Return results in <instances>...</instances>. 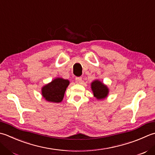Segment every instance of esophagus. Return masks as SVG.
<instances>
[{
  "label": "esophagus",
  "instance_id": "esophagus-1",
  "mask_svg": "<svg viewBox=\"0 0 155 155\" xmlns=\"http://www.w3.org/2000/svg\"><path fill=\"white\" fill-rule=\"evenodd\" d=\"M75 81L77 84H81L82 83V77H76Z\"/></svg>",
  "mask_w": 155,
  "mask_h": 155
}]
</instances>
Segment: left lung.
Masks as SVG:
<instances>
[{"label":"left lung","instance_id":"left-lung-1","mask_svg":"<svg viewBox=\"0 0 155 155\" xmlns=\"http://www.w3.org/2000/svg\"><path fill=\"white\" fill-rule=\"evenodd\" d=\"M91 89L94 97L97 99H104L108 95L109 89L102 82L95 80L91 83Z\"/></svg>","mask_w":155,"mask_h":155}]
</instances>
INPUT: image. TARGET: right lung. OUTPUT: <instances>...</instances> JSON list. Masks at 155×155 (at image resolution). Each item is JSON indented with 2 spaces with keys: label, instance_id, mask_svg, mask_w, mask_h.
<instances>
[{
  "label": "right lung",
  "instance_id": "add662e5",
  "mask_svg": "<svg viewBox=\"0 0 155 155\" xmlns=\"http://www.w3.org/2000/svg\"><path fill=\"white\" fill-rule=\"evenodd\" d=\"M69 83L68 80L64 79L62 78H56L51 83L42 87V96L49 102H61Z\"/></svg>",
  "mask_w": 155,
  "mask_h": 155
}]
</instances>
